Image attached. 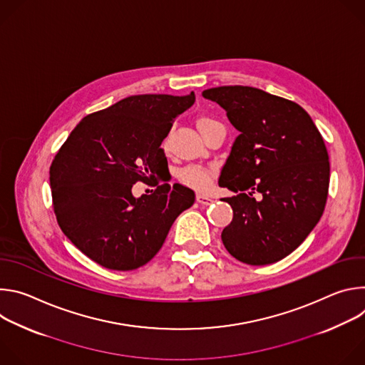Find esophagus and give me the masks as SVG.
<instances>
[{
    "mask_svg": "<svg viewBox=\"0 0 365 365\" xmlns=\"http://www.w3.org/2000/svg\"><path fill=\"white\" fill-rule=\"evenodd\" d=\"M196 200H197V203H200L203 206H207V205H211L214 202V199L211 196H206L203 193H197L196 195Z\"/></svg>",
    "mask_w": 365,
    "mask_h": 365,
    "instance_id": "34e87169",
    "label": "esophagus"
}]
</instances>
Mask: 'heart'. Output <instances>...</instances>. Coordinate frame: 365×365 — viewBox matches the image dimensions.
I'll return each instance as SVG.
<instances>
[{
	"mask_svg": "<svg viewBox=\"0 0 365 365\" xmlns=\"http://www.w3.org/2000/svg\"><path fill=\"white\" fill-rule=\"evenodd\" d=\"M215 124H220V123L211 117H200L197 120V127L200 133H203L206 128H210ZM178 178L183 185L203 192L211 187L214 173L211 169L203 168V166H186L178 173Z\"/></svg>",
	"mask_w": 365,
	"mask_h": 365,
	"instance_id": "b5f03b06",
	"label": "heart"
}]
</instances>
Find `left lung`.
<instances>
[{"label": "left lung", "instance_id": "obj_1", "mask_svg": "<svg viewBox=\"0 0 365 365\" xmlns=\"http://www.w3.org/2000/svg\"><path fill=\"white\" fill-rule=\"evenodd\" d=\"M202 95L220 103L240 131L220 176L221 186L237 192L224 197L234 217L222 242L245 264L276 263L324 214L329 187L325 141L309 114L286 98L241 85Z\"/></svg>", "mask_w": 365, "mask_h": 365}]
</instances>
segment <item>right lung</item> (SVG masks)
Returning <instances> with one entry per match:
<instances>
[{"mask_svg":"<svg viewBox=\"0 0 365 365\" xmlns=\"http://www.w3.org/2000/svg\"><path fill=\"white\" fill-rule=\"evenodd\" d=\"M193 102V92L124 98L86 115L55 155L48 173L58 224L99 266L128 272L147 264L193 205L189 187L160 185L169 172L160 144ZM137 181L158 187L134 198Z\"/></svg>","mask_w":365,"mask_h":365,"instance_id":"right-lung-1","label":"right lung"}]
</instances>
